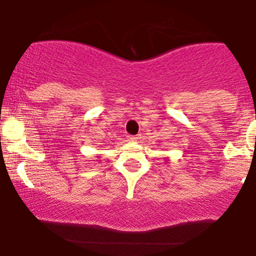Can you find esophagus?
Listing matches in <instances>:
<instances>
[{
	"mask_svg": "<svg viewBox=\"0 0 256 256\" xmlns=\"http://www.w3.org/2000/svg\"><path fill=\"white\" fill-rule=\"evenodd\" d=\"M138 136H130V141H138Z\"/></svg>",
	"mask_w": 256,
	"mask_h": 256,
	"instance_id": "34e87169",
	"label": "esophagus"
}]
</instances>
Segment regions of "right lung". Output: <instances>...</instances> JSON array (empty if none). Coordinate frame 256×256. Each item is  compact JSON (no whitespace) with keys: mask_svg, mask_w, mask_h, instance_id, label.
<instances>
[{"mask_svg":"<svg viewBox=\"0 0 256 256\" xmlns=\"http://www.w3.org/2000/svg\"><path fill=\"white\" fill-rule=\"evenodd\" d=\"M98 157H99V156H98Z\"/></svg>","mask_w":256,"mask_h":256,"instance_id":"1","label":"right lung"}]
</instances>
